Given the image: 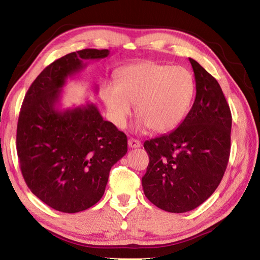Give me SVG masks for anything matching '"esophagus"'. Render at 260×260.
<instances>
[{"label": "esophagus", "mask_w": 260, "mask_h": 260, "mask_svg": "<svg viewBox=\"0 0 260 260\" xmlns=\"http://www.w3.org/2000/svg\"><path fill=\"white\" fill-rule=\"evenodd\" d=\"M128 145L130 148H139L141 146V142L137 139H134V138H130L128 141Z\"/></svg>", "instance_id": "1"}]
</instances>
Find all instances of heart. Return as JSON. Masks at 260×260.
I'll return each instance as SVG.
<instances>
[{
	"label": "heart",
	"instance_id": "heart-1",
	"mask_svg": "<svg viewBox=\"0 0 260 260\" xmlns=\"http://www.w3.org/2000/svg\"><path fill=\"white\" fill-rule=\"evenodd\" d=\"M195 92L194 77L183 66L141 61L120 68L115 86L104 84L101 89L111 120L123 128L136 104L138 126L166 132L182 122Z\"/></svg>",
	"mask_w": 260,
	"mask_h": 260
}]
</instances>
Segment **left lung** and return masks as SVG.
Wrapping results in <instances>:
<instances>
[{"label": "left lung", "instance_id": "obj_1", "mask_svg": "<svg viewBox=\"0 0 260 260\" xmlns=\"http://www.w3.org/2000/svg\"><path fill=\"white\" fill-rule=\"evenodd\" d=\"M197 95L176 129L145 141L149 156L142 177L146 198L157 208L184 213L205 202L223 177L229 161L232 116L216 79L189 58Z\"/></svg>", "mask_w": 260, "mask_h": 260}]
</instances>
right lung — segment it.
<instances>
[{
    "label": "right lung",
    "mask_w": 260,
    "mask_h": 260,
    "mask_svg": "<svg viewBox=\"0 0 260 260\" xmlns=\"http://www.w3.org/2000/svg\"><path fill=\"white\" fill-rule=\"evenodd\" d=\"M108 49H83L55 60L26 92L17 129L21 173L31 192L50 208L76 213L103 197L109 174L128 151L122 131L103 120L94 103L59 109L67 78ZM98 91V88H95Z\"/></svg>",
    "instance_id": "right-lung-1"
}]
</instances>
